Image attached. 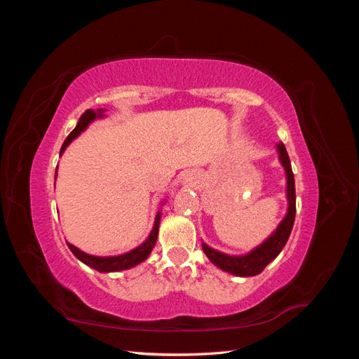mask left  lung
I'll list each match as a JSON object with an SVG mask.
<instances>
[{"label":"left lung","instance_id":"8db88e82","mask_svg":"<svg viewBox=\"0 0 359 359\" xmlns=\"http://www.w3.org/2000/svg\"><path fill=\"white\" fill-rule=\"evenodd\" d=\"M278 153H280V161L285 166L286 178H287V199H289V208L285 220L278 224L276 232L271 235L268 240L256 247L253 252H250L245 256H229L212 250L206 244H202V248L205 255L208 256L211 262L219 266L220 269L226 271L240 277H250L260 274L265 269V266L274 260L278 253L286 245L289 235L292 232L293 222H295V212H297V198H295V178H293V172L290 166V160L287 156L286 147L283 144H278Z\"/></svg>","mask_w":359,"mask_h":359}]
</instances>
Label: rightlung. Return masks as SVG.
Segmentation results:
<instances>
[{
	"label": "right lung",
	"instance_id": "obj_1",
	"mask_svg": "<svg viewBox=\"0 0 359 359\" xmlns=\"http://www.w3.org/2000/svg\"><path fill=\"white\" fill-rule=\"evenodd\" d=\"M102 112H103V111L95 112V111L88 109V111H85V112L81 115L79 121H78V126L74 127L73 132L66 137V140H64V144H62L61 151H60V156L64 153V149H66V147L72 142V140H73L76 136H78L81 132H83V130H85L86 127H88V124H90L91 121H94L95 118L103 116ZM158 226H160V212H158L157 217H156V223H154L153 231H151V233H149V236H148V240H147L144 244H140L137 248L132 250V252L124 253V255H119V256H109V257L91 256V255H86V253L81 252V250H79L78 247L72 245L70 243H67V245H69V248L72 250V253H73L76 257H78V259L81 260V262H83L85 265H88V266H91V268L97 269V271H100V273H114V271L128 269V268H132V266H136V265L140 264V262H144V260L149 256L151 250H153V247H154L156 243H157Z\"/></svg>",
	"mask_w": 359,
	"mask_h": 359
}]
</instances>
